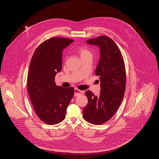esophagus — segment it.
<instances>
[{
	"label": "esophagus",
	"mask_w": 159,
	"mask_h": 159,
	"mask_svg": "<svg viewBox=\"0 0 159 159\" xmlns=\"http://www.w3.org/2000/svg\"><path fill=\"white\" fill-rule=\"evenodd\" d=\"M84 92V91H80V90L77 89V88H75V95H75V97L79 96L80 95H83Z\"/></svg>",
	"instance_id": "esophagus-1"
}]
</instances>
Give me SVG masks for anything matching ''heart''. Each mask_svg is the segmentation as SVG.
Returning <instances> with one entry per match:
<instances>
[{"label":"heart","mask_w":159,"mask_h":159,"mask_svg":"<svg viewBox=\"0 0 159 159\" xmlns=\"http://www.w3.org/2000/svg\"><path fill=\"white\" fill-rule=\"evenodd\" d=\"M78 52L79 53L80 57H82L84 56H86L87 55L91 54V52L86 48L83 47H80L78 48Z\"/></svg>","instance_id":"obj_1"}]
</instances>
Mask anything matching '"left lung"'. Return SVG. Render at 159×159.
Listing matches in <instances>:
<instances>
[{
  "instance_id": "left-lung-1",
  "label": "left lung",
  "mask_w": 159,
  "mask_h": 159,
  "mask_svg": "<svg viewBox=\"0 0 159 159\" xmlns=\"http://www.w3.org/2000/svg\"><path fill=\"white\" fill-rule=\"evenodd\" d=\"M86 43L100 49L95 75L99 76L101 91L98 96L86 92L88 103L83 108V117L86 121L99 125L108 121L121 104L126 88L125 66L120 49L111 38L100 36Z\"/></svg>"
}]
</instances>
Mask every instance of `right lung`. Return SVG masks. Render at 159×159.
Wrapping results in <instances>:
<instances>
[{
  "mask_svg": "<svg viewBox=\"0 0 159 159\" xmlns=\"http://www.w3.org/2000/svg\"><path fill=\"white\" fill-rule=\"evenodd\" d=\"M74 40L52 38L36 48L31 60L27 77V91L39 118L48 125L62 121L73 97V87L63 88L55 82L62 68V50Z\"/></svg>",
  "mask_w": 159,
  "mask_h": 159,
  "instance_id": "1",
  "label": "right lung"
}]
</instances>
